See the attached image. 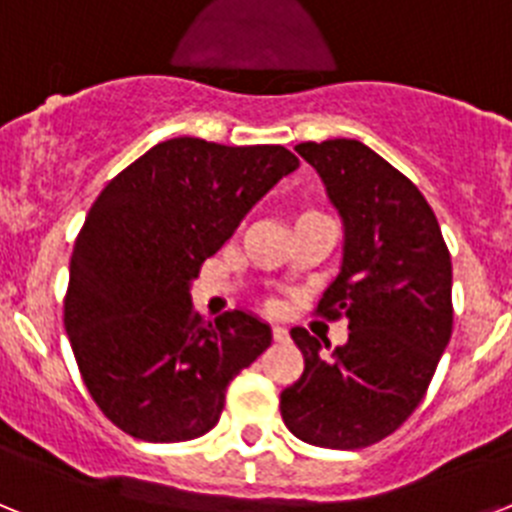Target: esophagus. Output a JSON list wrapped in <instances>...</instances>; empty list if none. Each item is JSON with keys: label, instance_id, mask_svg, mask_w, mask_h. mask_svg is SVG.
Masks as SVG:
<instances>
[{"label": "esophagus", "instance_id": "esophagus-1", "mask_svg": "<svg viewBox=\"0 0 512 512\" xmlns=\"http://www.w3.org/2000/svg\"><path fill=\"white\" fill-rule=\"evenodd\" d=\"M271 336H274V341H277V343H287L289 341L287 328H282V325H274V328H271Z\"/></svg>", "mask_w": 512, "mask_h": 512}]
</instances>
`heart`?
Listing matches in <instances>:
<instances>
[{
  "label": "heart",
  "mask_w": 512,
  "mask_h": 512,
  "mask_svg": "<svg viewBox=\"0 0 512 512\" xmlns=\"http://www.w3.org/2000/svg\"><path fill=\"white\" fill-rule=\"evenodd\" d=\"M302 215H307V212H302Z\"/></svg>",
  "instance_id": "1"
}]
</instances>
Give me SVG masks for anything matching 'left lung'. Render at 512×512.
Wrapping results in <instances>:
<instances>
[{
    "label": "left lung",
    "mask_w": 512,
    "mask_h": 512,
    "mask_svg": "<svg viewBox=\"0 0 512 512\" xmlns=\"http://www.w3.org/2000/svg\"><path fill=\"white\" fill-rule=\"evenodd\" d=\"M295 151L343 220L341 274L318 315L348 320V341L330 348L305 328L289 330L305 369L279 410L300 441L364 449L410 418L449 346L451 256L420 189L372 148L336 138Z\"/></svg>",
    "instance_id": "left-lung-1"
}]
</instances>
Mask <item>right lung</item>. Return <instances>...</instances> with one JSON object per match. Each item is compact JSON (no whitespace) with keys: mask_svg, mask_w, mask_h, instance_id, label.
<instances>
[{"mask_svg":"<svg viewBox=\"0 0 512 512\" xmlns=\"http://www.w3.org/2000/svg\"><path fill=\"white\" fill-rule=\"evenodd\" d=\"M297 166L284 146L171 138L94 200L71 253L63 325L89 395L120 431L153 443L205 436L235 374L269 348L271 328L248 312L202 320L189 284Z\"/></svg>","mask_w":512,"mask_h":512,"instance_id":"obj_1","label":"right lung"}]
</instances>
